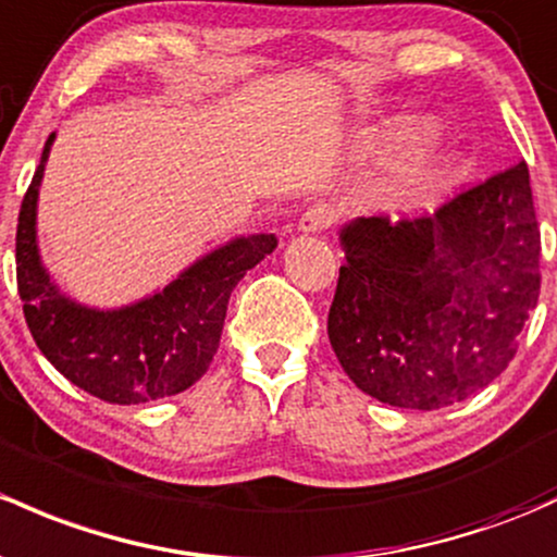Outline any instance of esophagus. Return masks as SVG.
Returning <instances> with one entry per match:
<instances>
[{
	"label": "esophagus",
	"mask_w": 557,
	"mask_h": 557,
	"mask_svg": "<svg viewBox=\"0 0 557 557\" xmlns=\"http://www.w3.org/2000/svg\"><path fill=\"white\" fill-rule=\"evenodd\" d=\"M333 221H336V210H333L331 205H312V208H307V213L298 219V232L304 234L325 232Z\"/></svg>",
	"instance_id": "esophagus-1"
}]
</instances>
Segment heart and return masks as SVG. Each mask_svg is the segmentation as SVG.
Masks as SVG:
<instances>
[{
	"instance_id": "heart-1",
	"label": "heart",
	"mask_w": 557,
	"mask_h": 557,
	"mask_svg": "<svg viewBox=\"0 0 557 557\" xmlns=\"http://www.w3.org/2000/svg\"><path fill=\"white\" fill-rule=\"evenodd\" d=\"M397 138H400V144H411V140L419 138V131L406 127V131H400ZM450 178H454V165H450L448 160H443V157L421 149L411 157V162L403 168L400 175H397L395 186H392V197L403 205L424 202L426 197H432L435 191H441L443 186H448Z\"/></svg>"
}]
</instances>
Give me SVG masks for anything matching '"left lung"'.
I'll return each instance as SVG.
<instances>
[{"label":"left lung","instance_id":"obj_1","mask_svg":"<svg viewBox=\"0 0 557 557\" xmlns=\"http://www.w3.org/2000/svg\"><path fill=\"white\" fill-rule=\"evenodd\" d=\"M327 338L344 373L395 408L467 400L510 366L540 298L542 239L525 162L421 219L342 230Z\"/></svg>","mask_w":557,"mask_h":557}]
</instances>
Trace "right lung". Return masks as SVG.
Masks as SVG:
<instances>
[{
	"instance_id": "add662e5",
	"label": "right lung",
	"mask_w": 557,
	"mask_h": 557,
	"mask_svg": "<svg viewBox=\"0 0 557 557\" xmlns=\"http://www.w3.org/2000/svg\"><path fill=\"white\" fill-rule=\"evenodd\" d=\"M52 140L55 133L21 202L15 234L17 294L34 342L69 382L116 406L189 389L219 349L234 285L277 248V237L232 239L131 307L92 309L72 301L50 280L37 248V197Z\"/></svg>"
}]
</instances>
